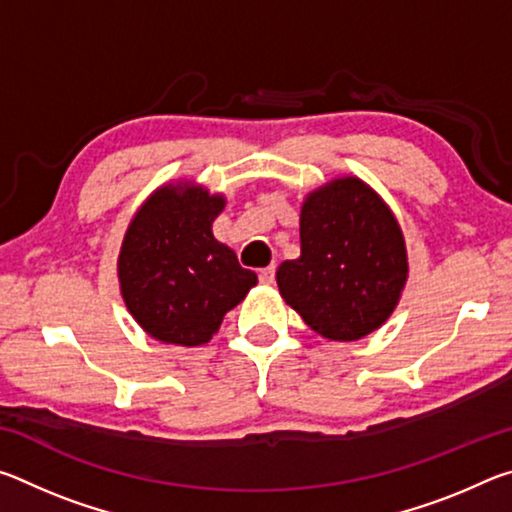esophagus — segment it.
I'll use <instances>...</instances> for the list:
<instances>
[{
    "label": "esophagus",
    "instance_id": "34e87169",
    "mask_svg": "<svg viewBox=\"0 0 512 512\" xmlns=\"http://www.w3.org/2000/svg\"><path fill=\"white\" fill-rule=\"evenodd\" d=\"M273 280H275V266H266V268H262V271H259V282L262 284H273Z\"/></svg>",
    "mask_w": 512,
    "mask_h": 512
}]
</instances>
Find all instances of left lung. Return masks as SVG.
Wrapping results in <instances>:
<instances>
[{
  "label": "left lung",
  "instance_id": "obj_1",
  "mask_svg": "<svg viewBox=\"0 0 512 512\" xmlns=\"http://www.w3.org/2000/svg\"><path fill=\"white\" fill-rule=\"evenodd\" d=\"M275 277L287 305L323 339H363L393 314L409 277L400 223L363 180L336 178L305 198L300 257Z\"/></svg>",
  "mask_w": 512,
  "mask_h": 512
}]
</instances>
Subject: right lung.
Instances as JSON below:
<instances>
[{
    "label": "right lung",
    "mask_w": 512,
    "mask_h": 512,
    "mask_svg": "<svg viewBox=\"0 0 512 512\" xmlns=\"http://www.w3.org/2000/svg\"><path fill=\"white\" fill-rule=\"evenodd\" d=\"M225 198L201 185H164L146 198L119 250V287L128 311L162 343L203 345L223 316L257 284L235 250L212 235Z\"/></svg>",
    "instance_id": "add662e5"
}]
</instances>
